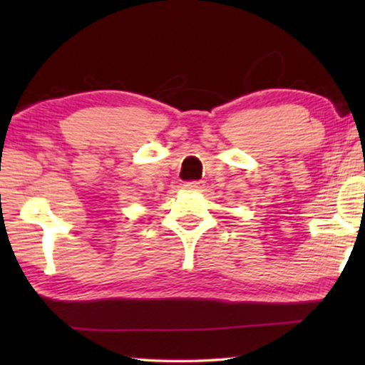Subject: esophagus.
I'll return each instance as SVG.
<instances>
[{"label":"esophagus","mask_w":365,"mask_h":365,"mask_svg":"<svg viewBox=\"0 0 365 365\" xmlns=\"http://www.w3.org/2000/svg\"><path fill=\"white\" fill-rule=\"evenodd\" d=\"M184 187L189 189V191H201L204 187V182L202 181H187L184 184Z\"/></svg>","instance_id":"obj_1"}]
</instances>
